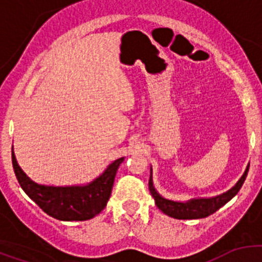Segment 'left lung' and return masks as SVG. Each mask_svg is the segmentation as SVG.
Instances as JSON below:
<instances>
[{"instance_id": "1", "label": "left lung", "mask_w": 262, "mask_h": 262, "mask_svg": "<svg viewBox=\"0 0 262 262\" xmlns=\"http://www.w3.org/2000/svg\"><path fill=\"white\" fill-rule=\"evenodd\" d=\"M248 167H250V163L246 167L244 175L241 176V179L237 181V184L233 187H231L228 191L223 192V194H219L212 198H194V199H190L187 202H175V200L166 199L162 195L158 194L155 185H153L152 167H150V176L149 181H148V186H149L150 195L155 199L156 205L166 215L175 219H200L215 213L219 208L227 204L239 191V189H241L246 180V176H247Z\"/></svg>"}]
</instances>
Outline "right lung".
<instances>
[{
    "mask_svg": "<svg viewBox=\"0 0 262 262\" xmlns=\"http://www.w3.org/2000/svg\"><path fill=\"white\" fill-rule=\"evenodd\" d=\"M124 157L110 163L104 172L91 182L71 186H53L33 181L18 166L12 146V166L21 189L48 215L58 221H89L106 207L113 185Z\"/></svg>",
    "mask_w": 262,
    "mask_h": 262,
    "instance_id": "1",
    "label": "right lung"
}]
</instances>
